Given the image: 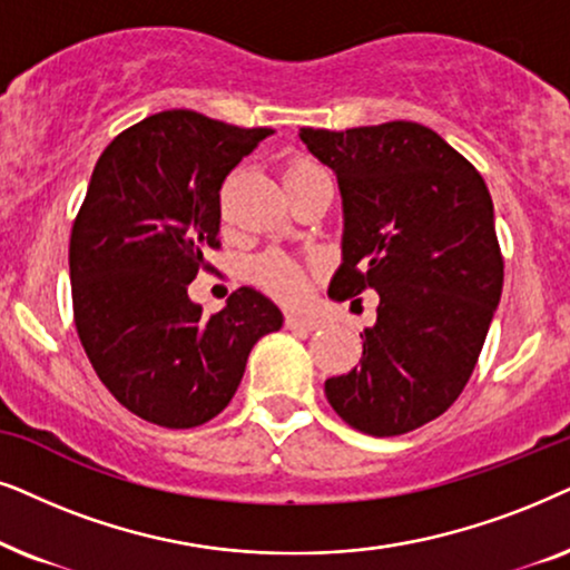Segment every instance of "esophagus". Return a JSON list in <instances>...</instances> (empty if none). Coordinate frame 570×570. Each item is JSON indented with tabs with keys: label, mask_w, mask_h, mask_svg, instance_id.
<instances>
[{
	"label": "esophagus",
	"mask_w": 570,
	"mask_h": 570,
	"mask_svg": "<svg viewBox=\"0 0 570 570\" xmlns=\"http://www.w3.org/2000/svg\"><path fill=\"white\" fill-rule=\"evenodd\" d=\"M286 328L289 331H315L321 328V317L305 313H286Z\"/></svg>",
	"instance_id": "obj_1"
}]
</instances>
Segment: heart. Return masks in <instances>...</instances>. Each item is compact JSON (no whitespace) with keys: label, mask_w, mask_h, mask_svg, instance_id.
<instances>
[{"label":"heart","mask_w":570,"mask_h":570,"mask_svg":"<svg viewBox=\"0 0 570 570\" xmlns=\"http://www.w3.org/2000/svg\"><path fill=\"white\" fill-rule=\"evenodd\" d=\"M321 169L309 158H297V161L286 164L284 169V185H294V181L309 177V174ZM253 278L257 284L265 286V289L273 294H281V297H299L305 292V278H302V271L294 265L289 257L284 255H263L253 263Z\"/></svg>","instance_id":"obj_1"}]
</instances>
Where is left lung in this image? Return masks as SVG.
<instances>
[{"instance_id": "obj_1", "label": "left lung", "mask_w": 570, "mask_h": 570, "mask_svg": "<svg viewBox=\"0 0 570 570\" xmlns=\"http://www.w3.org/2000/svg\"><path fill=\"white\" fill-rule=\"evenodd\" d=\"M344 203L341 265L328 294L373 289L377 321L352 373L325 396L354 430L404 435L461 396L503 292L492 197L459 150L416 121L346 132L302 127Z\"/></svg>"}]
</instances>
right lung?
<instances>
[{
  "label": "right lung",
  "instance_id": "1",
  "mask_svg": "<svg viewBox=\"0 0 570 570\" xmlns=\"http://www.w3.org/2000/svg\"><path fill=\"white\" fill-rule=\"evenodd\" d=\"M271 132L161 111L119 132L90 177L70 237L75 328L111 396L158 428L222 414L249 348L284 323L249 286L214 315L187 297L203 255L222 245L226 174Z\"/></svg>",
  "mask_w": 570,
  "mask_h": 570
}]
</instances>
